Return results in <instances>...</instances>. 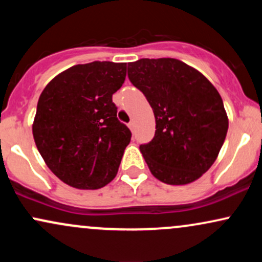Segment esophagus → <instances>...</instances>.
Listing matches in <instances>:
<instances>
[{"label": "esophagus", "instance_id": "1", "mask_svg": "<svg viewBox=\"0 0 262 262\" xmlns=\"http://www.w3.org/2000/svg\"><path fill=\"white\" fill-rule=\"evenodd\" d=\"M128 127H129V129H130V130H134V128H135V123H134V121H130L128 123Z\"/></svg>", "mask_w": 262, "mask_h": 262}]
</instances>
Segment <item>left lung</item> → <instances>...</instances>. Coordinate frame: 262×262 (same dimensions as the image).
Returning a JSON list of instances; mask_svg holds the SVG:
<instances>
[{
	"label": "left lung",
	"mask_w": 262,
	"mask_h": 262,
	"mask_svg": "<svg viewBox=\"0 0 262 262\" xmlns=\"http://www.w3.org/2000/svg\"><path fill=\"white\" fill-rule=\"evenodd\" d=\"M129 81L143 92L155 116V135L140 151L156 179L185 185L215 161L228 117L215 87L202 74L171 58L128 64Z\"/></svg>",
	"instance_id": "obj_1"
}]
</instances>
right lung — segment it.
<instances>
[{
	"mask_svg": "<svg viewBox=\"0 0 262 262\" xmlns=\"http://www.w3.org/2000/svg\"><path fill=\"white\" fill-rule=\"evenodd\" d=\"M125 62L75 65L48 83L33 123L35 145L50 170L69 186L97 189L116 177L132 133L117 118L112 96Z\"/></svg>",
	"mask_w": 262,
	"mask_h": 262,
	"instance_id": "obj_1",
	"label": "right lung"
}]
</instances>
